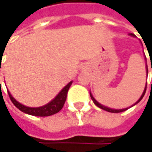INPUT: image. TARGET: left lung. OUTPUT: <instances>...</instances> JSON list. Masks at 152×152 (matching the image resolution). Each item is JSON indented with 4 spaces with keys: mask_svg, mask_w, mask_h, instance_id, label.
Returning <instances> with one entry per match:
<instances>
[{
    "mask_svg": "<svg viewBox=\"0 0 152 152\" xmlns=\"http://www.w3.org/2000/svg\"><path fill=\"white\" fill-rule=\"evenodd\" d=\"M130 35H131V36H133V37H135V35H134V34H132V33H130ZM145 59H146V57H145ZM146 72H147V76H148V67H147V65H146ZM146 87H147V84L145 85V89H144V91H143V92H142V96L140 97V99L137 100V102H136L133 106L137 105V103H139V102L142 100V99L143 98V96H144V94H145ZM90 95H91V98L92 101L94 102V104H95L96 106H99V108H101V109H103V110H105V111H107V112H110V113H121V112H124V111H126V110H128V109H129V108H124V109H112V108H109V107H107V106H103V105H101V104H99V102H98V101L93 98V96L91 95V93H90ZM132 106H131V107H132Z\"/></svg>",
    "mask_w": 152,
    "mask_h": 152,
    "instance_id": "1",
    "label": "left lung"
}]
</instances>
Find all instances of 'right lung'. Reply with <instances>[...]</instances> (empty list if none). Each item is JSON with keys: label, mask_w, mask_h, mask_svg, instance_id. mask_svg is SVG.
<instances>
[{"label": "right lung", "mask_w": 152, "mask_h": 152, "mask_svg": "<svg viewBox=\"0 0 152 152\" xmlns=\"http://www.w3.org/2000/svg\"><path fill=\"white\" fill-rule=\"evenodd\" d=\"M71 84H72V81L69 82L52 101H50L48 104H46L45 106H39V107H29V106H23L15 100L9 91H8V93H9L10 99L12 101V103L20 111H22L27 114L45 117V116H50V115H53L54 113H57L58 112H60L61 110V108L63 107L64 104H65V101L67 99V94H68L69 89L71 86Z\"/></svg>", "instance_id": "obj_1"}]
</instances>
